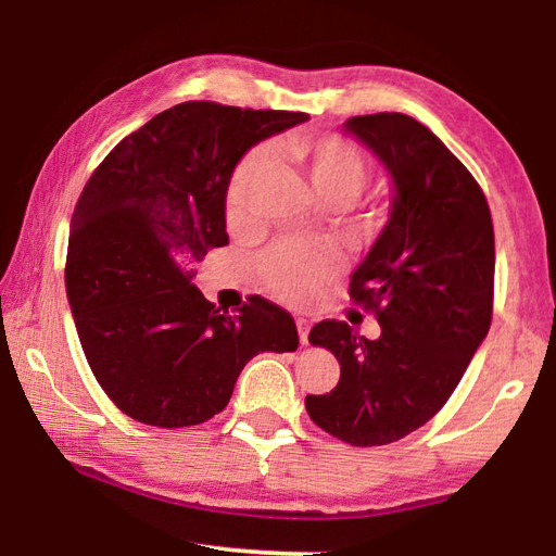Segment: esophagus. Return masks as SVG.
<instances>
[{"mask_svg":"<svg viewBox=\"0 0 556 556\" xmlns=\"http://www.w3.org/2000/svg\"><path fill=\"white\" fill-rule=\"evenodd\" d=\"M296 328H299V341L301 343H308V321L306 318H296Z\"/></svg>","mask_w":556,"mask_h":556,"instance_id":"1","label":"esophagus"}]
</instances>
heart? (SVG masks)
Listing matches in <instances>:
<instances>
[{"mask_svg":"<svg viewBox=\"0 0 556 556\" xmlns=\"http://www.w3.org/2000/svg\"><path fill=\"white\" fill-rule=\"evenodd\" d=\"M289 154L304 168L318 201L328 208L355 203L370 178L368 159L345 137L326 135L318 139H299L289 147ZM269 147L257 144L248 149L232 166L228 186H225V218L232 228L248 225L252 193L269 168ZM338 269H341V262L333 250L299 242H279L260 260L265 287L294 306L316 296L338 275Z\"/></svg>","mask_w":556,"mask_h":556,"instance_id":"heart-1","label":"heart"}]
</instances>
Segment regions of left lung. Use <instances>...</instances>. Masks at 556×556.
<instances>
[{"mask_svg":"<svg viewBox=\"0 0 556 556\" xmlns=\"http://www.w3.org/2000/svg\"><path fill=\"white\" fill-rule=\"evenodd\" d=\"M392 176L390 220L353 271L351 299L375 314L368 341L321 321L308 341L341 363L326 394H306L314 425L351 446H384L434 417L464 378L493 318L491 208L468 168L402 112L345 122Z\"/></svg>","mask_w":556,"mask_h":556,"instance_id":"obj_1","label":"left lung"}]
</instances>
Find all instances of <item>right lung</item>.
<instances>
[{
  "mask_svg": "<svg viewBox=\"0 0 556 556\" xmlns=\"http://www.w3.org/2000/svg\"><path fill=\"white\" fill-rule=\"evenodd\" d=\"M304 112L181 102L102 159L71 218L65 291L83 353L108 397L142 425L181 429L230 402L257 353L296 351L285 308L252 296L220 314L193 285L228 244L225 186L238 159Z\"/></svg>",
  "mask_w": 556,
  "mask_h": 556,
  "instance_id": "right-lung-1",
  "label": "right lung"
}]
</instances>
